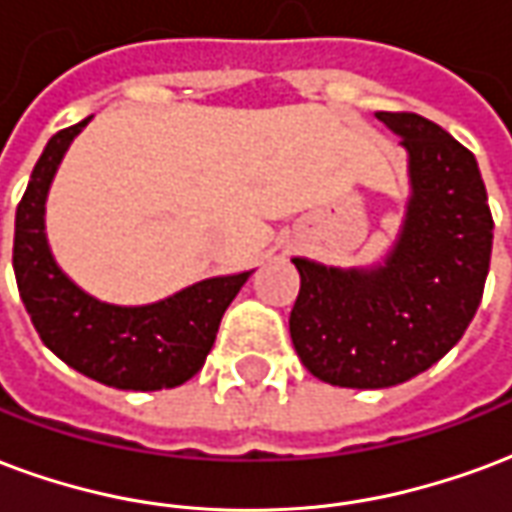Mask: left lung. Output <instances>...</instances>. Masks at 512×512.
Wrapping results in <instances>:
<instances>
[{
	"label": "left lung",
	"mask_w": 512,
	"mask_h": 512,
	"mask_svg": "<svg viewBox=\"0 0 512 512\" xmlns=\"http://www.w3.org/2000/svg\"><path fill=\"white\" fill-rule=\"evenodd\" d=\"M401 138L409 199L390 251L371 267L294 256L289 333L302 365L338 387L382 390L461 341L486 286L494 220L475 155L417 114L376 111Z\"/></svg>",
	"instance_id": "8db88e82"
}]
</instances>
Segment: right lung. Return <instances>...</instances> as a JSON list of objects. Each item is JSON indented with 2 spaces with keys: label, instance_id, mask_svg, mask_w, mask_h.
I'll list each match as a JSON object with an SVG mask.
<instances>
[{
  "label": "right lung",
  "instance_id": "1",
  "mask_svg": "<svg viewBox=\"0 0 512 512\" xmlns=\"http://www.w3.org/2000/svg\"><path fill=\"white\" fill-rule=\"evenodd\" d=\"M89 119L51 136L18 204V292L37 335L78 374L117 390L177 387L201 371L223 313L253 270L204 278L147 305H114L84 292L51 253L46 201L59 163Z\"/></svg>",
  "mask_w": 512,
  "mask_h": 512
}]
</instances>
